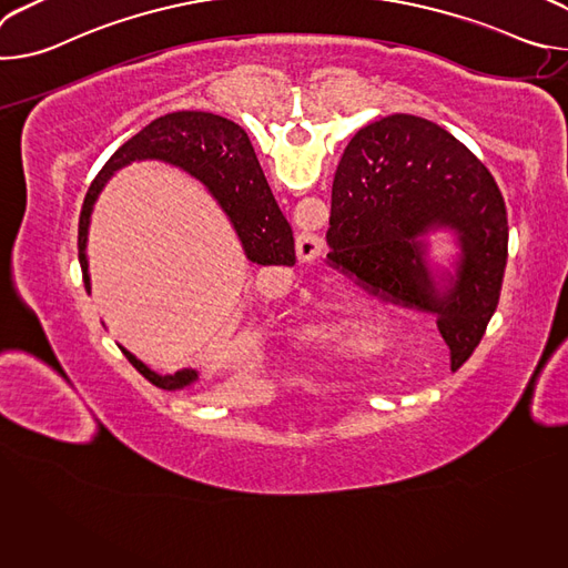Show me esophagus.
I'll return each instance as SVG.
<instances>
[{
  "label": "esophagus",
  "instance_id": "esophagus-1",
  "mask_svg": "<svg viewBox=\"0 0 568 568\" xmlns=\"http://www.w3.org/2000/svg\"><path fill=\"white\" fill-rule=\"evenodd\" d=\"M321 252H323V242H321V237H316V235H307V237L298 240V245H296V256H298V261H301V263H310V261L318 258V256H321Z\"/></svg>",
  "mask_w": 568,
  "mask_h": 568
}]
</instances>
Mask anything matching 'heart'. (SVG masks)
<instances>
[{
  "instance_id": "1",
  "label": "heart",
  "mask_w": 568,
  "mask_h": 568,
  "mask_svg": "<svg viewBox=\"0 0 568 568\" xmlns=\"http://www.w3.org/2000/svg\"><path fill=\"white\" fill-rule=\"evenodd\" d=\"M377 310L371 303H333L331 312L321 318H307L298 323L294 335L301 344L339 351V353H364L375 342L384 339V328L375 326Z\"/></svg>"
}]
</instances>
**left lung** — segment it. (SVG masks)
<instances>
[{
	"label": "left lung",
	"instance_id": "left-lung-1",
	"mask_svg": "<svg viewBox=\"0 0 568 568\" xmlns=\"http://www.w3.org/2000/svg\"><path fill=\"white\" fill-rule=\"evenodd\" d=\"M452 227L462 261L438 286L422 235ZM328 263L368 294L438 314L452 371L478 346L493 318L506 261L504 195L480 161L440 125L393 114L362 128L333 182Z\"/></svg>",
	"mask_w": 568,
	"mask_h": 568
}]
</instances>
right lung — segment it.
<instances>
[{"instance_id":"1","label":"right lung","mask_w":568,"mask_h":568,"mask_svg":"<svg viewBox=\"0 0 568 568\" xmlns=\"http://www.w3.org/2000/svg\"><path fill=\"white\" fill-rule=\"evenodd\" d=\"M141 159L166 161V164H173L200 180L229 215L252 263L287 267L296 263L292 226L272 195L247 132L237 123L211 112H173L154 119L139 134L125 141L108 159V164L90 186L78 220V261L88 292L90 274L85 247L92 206L105 182L119 169ZM119 348L128 362L159 388L180 390L197 382V371L186 368L175 375H159L130 351L123 346Z\"/></svg>"}]
</instances>
